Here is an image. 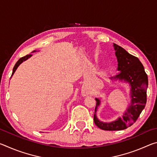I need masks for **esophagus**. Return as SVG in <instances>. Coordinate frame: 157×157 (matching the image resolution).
I'll list each match as a JSON object with an SVG mask.
<instances>
[{
	"mask_svg": "<svg viewBox=\"0 0 157 157\" xmlns=\"http://www.w3.org/2000/svg\"><path fill=\"white\" fill-rule=\"evenodd\" d=\"M89 94V91H87L86 89H83L82 91V94L83 96H86V95H87Z\"/></svg>",
	"mask_w": 157,
	"mask_h": 157,
	"instance_id": "1",
	"label": "esophagus"
}]
</instances>
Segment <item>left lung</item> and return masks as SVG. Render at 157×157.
Returning <instances> with one entry per match:
<instances>
[{
	"mask_svg": "<svg viewBox=\"0 0 157 157\" xmlns=\"http://www.w3.org/2000/svg\"><path fill=\"white\" fill-rule=\"evenodd\" d=\"M115 54L118 61L119 73L109 78L111 80H118L129 84L130 87L131 102L123 115L115 121L109 123L100 121L96 116L98 108L101 104L99 98H96L95 108L94 123L100 129L107 131H118L127 129L134 124L145 108L147 101V89L148 79L141 62L137 57L130 55L121 46L113 44Z\"/></svg>",
	"mask_w": 157,
	"mask_h": 157,
	"instance_id": "obj_1",
	"label": "left lung"
}]
</instances>
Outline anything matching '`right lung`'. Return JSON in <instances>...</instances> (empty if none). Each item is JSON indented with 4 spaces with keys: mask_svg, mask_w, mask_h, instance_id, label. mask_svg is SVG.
Instances as JSON below:
<instances>
[{
    "mask_svg": "<svg viewBox=\"0 0 157 157\" xmlns=\"http://www.w3.org/2000/svg\"><path fill=\"white\" fill-rule=\"evenodd\" d=\"M36 52V50H34V51H33V52ZM31 57H32V55H26V56L21 57V58H20L18 60V62H17V63H16V64H15V66H14V68H13L12 74V75H14V73H15L16 70H17V68L18 67V66H19V65L21 64V63H23V62H25V61H26L27 59H28L29 58Z\"/></svg>",
    "mask_w": 157,
    "mask_h": 157,
    "instance_id": "obj_1",
    "label": "right lung"
}]
</instances>
